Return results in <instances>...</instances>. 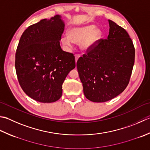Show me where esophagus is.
<instances>
[{
  "label": "esophagus",
  "instance_id": "1",
  "mask_svg": "<svg viewBox=\"0 0 150 150\" xmlns=\"http://www.w3.org/2000/svg\"><path fill=\"white\" fill-rule=\"evenodd\" d=\"M80 57H81V55L79 54H75V62H77L78 59H79V58Z\"/></svg>",
  "mask_w": 150,
  "mask_h": 150
}]
</instances>
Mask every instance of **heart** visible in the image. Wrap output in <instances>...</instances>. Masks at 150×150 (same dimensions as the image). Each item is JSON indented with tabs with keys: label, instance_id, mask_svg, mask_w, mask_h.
Segmentation results:
<instances>
[{
	"label": "heart",
	"instance_id": "heart-1",
	"mask_svg": "<svg viewBox=\"0 0 150 150\" xmlns=\"http://www.w3.org/2000/svg\"><path fill=\"white\" fill-rule=\"evenodd\" d=\"M96 28L93 25L72 28L69 31V36L65 35L62 38V42L67 47H71L73 42L81 43V48L86 51L93 47L101 38V30H96Z\"/></svg>",
	"mask_w": 150,
	"mask_h": 150
}]
</instances>
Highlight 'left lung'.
<instances>
[{
	"label": "left lung",
	"mask_w": 150,
	"mask_h": 150,
	"mask_svg": "<svg viewBox=\"0 0 150 150\" xmlns=\"http://www.w3.org/2000/svg\"><path fill=\"white\" fill-rule=\"evenodd\" d=\"M108 23L107 39H99L77 62L84 94L93 102H106L124 92L134 63L135 50L129 35L112 21Z\"/></svg>",
	"instance_id": "left-lung-1"
}]
</instances>
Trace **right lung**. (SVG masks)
Returning <instances> with one entry per match:
<instances>
[{
  "label": "right lung",
  "instance_id": "obj_1",
  "mask_svg": "<svg viewBox=\"0 0 150 150\" xmlns=\"http://www.w3.org/2000/svg\"><path fill=\"white\" fill-rule=\"evenodd\" d=\"M60 17L57 15L29 26L16 50L19 83L26 95L39 102L58 100L64 80L76 66L74 54L64 51L60 45L64 30Z\"/></svg>",
  "mask_w": 150,
  "mask_h": 150
}]
</instances>
